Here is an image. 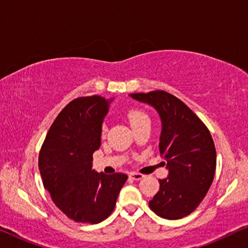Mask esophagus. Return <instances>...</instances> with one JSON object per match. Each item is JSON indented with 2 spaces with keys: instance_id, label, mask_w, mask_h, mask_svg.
<instances>
[{
  "instance_id": "esophagus-1",
  "label": "esophagus",
  "mask_w": 248,
  "mask_h": 248,
  "mask_svg": "<svg viewBox=\"0 0 248 248\" xmlns=\"http://www.w3.org/2000/svg\"><path fill=\"white\" fill-rule=\"evenodd\" d=\"M130 177H131L132 179H134V181H140V179L143 178L144 176L142 175V174H139V172H131Z\"/></svg>"
}]
</instances>
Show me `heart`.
<instances>
[{"label":"heart","instance_id":"obj_1","mask_svg":"<svg viewBox=\"0 0 248 248\" xmlns=\"http://www.w3.org/2000/svg\"><path fill=\"white\" fill-rule=\"evenodd\" d=\"M127 118H128V121H130L131 125H135V124L142 123V122L149 121L148 115L145 114L144 111H142L140 109H132L128 111ZM106 131H107V127H106V125L104 124L103 128H101V133H103V135L106 133Z\"/></svg>","mask_w":248,"mask_h":248}]
</instances>
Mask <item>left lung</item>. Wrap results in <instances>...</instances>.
Returning <instances> with one entry per match:
<instances>
[{"mask_svg": "<svg viewBox=\"0 0 248 248\" xmlns=\"http://www.w3.org/2000/svg\"><path fill=\"white\" fill-rule=\"evenodd\" d=\"M130 96L155 107L161 120L159 152L167 161L168 176L159 179L149 206L161 218H184L198 208L215 177L217 154L210 131L181 99L164 90Z\"/></svg>", "mask_w": 248, "mask_h": 248, "instance_id": "left-lung-1", "label": "left lung"}]
</instances>
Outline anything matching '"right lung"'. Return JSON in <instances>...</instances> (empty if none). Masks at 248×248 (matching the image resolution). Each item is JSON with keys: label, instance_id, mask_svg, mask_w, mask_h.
Returning <instances> with one entry per match:
<instances>
[{"label": "right lung", "instance_id": "obj_1", "mask_svg": "<svg viewBox=\"0 0 248 248\" xmlns=\"http://www.w3.org/2000/svg\"><path fill=\"white\" fill-rule=\"evenodd\" d=\"M110 100L77 98L57 115L39 152L43 184L53 202L76 222L98 223L110 216L127 175L98 174L93 154L100 147L101 126Z\"/></svg>", "mask_w": 248, "mask_h": 248}]
</instances>
